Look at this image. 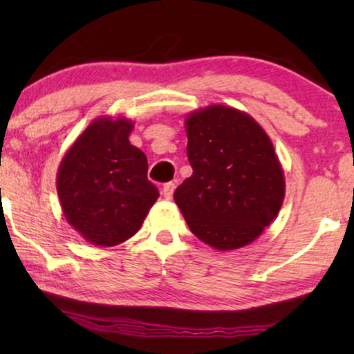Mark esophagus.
<instances>
[{
    "instance_id": "34e87169",
    "label": "esophagus",
    "mask_w": 354,
    "mask_h": 354,
    "mask_svg": "<svg viewBox=\"0 0 354 354\" xmlns=\"http://www.w3.org/2000/svg\"><path fill=\"white\" fill-rule=\"evenodd\" d=\"M174 190H176V183H174V182L166 183V185L162 187V196L166 198V200H172Z\"/></svg>"
}]
</instances>
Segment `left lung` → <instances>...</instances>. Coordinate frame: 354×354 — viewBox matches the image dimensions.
<instances>
[{"instance_id": "8db88e82", "label": "left lung", "mask_w": 354, "mask_h": 354, "mask_svg": "<svg viewBox=\"0 0 354 354\" xmlns=\"http://www.w3.org/2000/svg\"><path fill=\"white\" fill-rule=\"evenodd\" d=\"M193 174L174 193L193 235L217 251L253 243L277 217L283 169L264 129L243 111L211 104L185 119Z\"/></svg>"}]
</instances>
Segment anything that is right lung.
I'll return each instance as SVG.
<instances>
[{
  "mask_svg": "<svg viewBox=\"0 0 354 354\" xmlns=\"http://www.w3.org/2000/svg\"><path fill=\"white\" fill-rule=\"evenodd\" d=\"M133 122L101 115L82 132L56 176L66 221L96 246H115L142 227L159 192L148 180V159L130 145Z\"/></svg>",
  "mask_w": 354,
  "mask_h": 354,
  "instance_id": "obj_1",
  "label": "right lung"
}]
</instances>
